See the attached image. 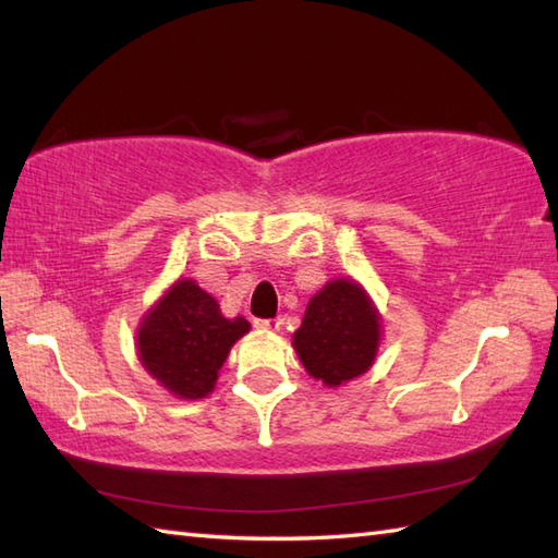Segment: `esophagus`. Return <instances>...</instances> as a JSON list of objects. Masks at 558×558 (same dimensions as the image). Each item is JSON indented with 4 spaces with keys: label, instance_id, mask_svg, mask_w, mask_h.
Wrapping results in <instances>:
<instances>
[{
    "label": "esophagus",
    "instance_id": "34e87169",
    "mask_svg": "<svg viewBox=\"0 0 558 558\" xmlns=\"http://www.w3.org/2000/svg\"><path fill=\"white\" fill-rule=\"evenodd\" d=\"M254 326L258 330H280V322L278 318H256Z\"/></svg>",
    "mask_w": 558,
    "mask_h": 558
}]
</instances>
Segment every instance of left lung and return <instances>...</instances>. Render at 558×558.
I'll return each instance as SVG.
<instances>
[{"label":"left lung","instance_id":"left-lung-1","mask_svg":"<svg viewBox=\"0 0 558 558\" xmlns=\"http://www.w3.org/2000/svg\"><path fill=\"white\" fill-rule=\"evenodd\" d=\"M381 340V316L360 282L336 278L306 304L292 345L304 369L336 388L369 372Z\"/></svg>","mask_w":558,"mask_h":558}]
</instances>
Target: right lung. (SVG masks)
Instances as JSON below:
<instances>
[{"label":"right lung","instance_id":"obj_1","mask_svg":"<svg viewBox=\"0 0 558 558\" xmlns=\"http://www.w3.org/2000/svg\"><path fill=\"white\" fill-rule=\"evenodd\" d=\"M248 328L242 316L225 318L196 280H177L138 326V360L174 398H206L230 348Z\"/></svg>","mask_w":558,"mask_h":558}]
</instances>
